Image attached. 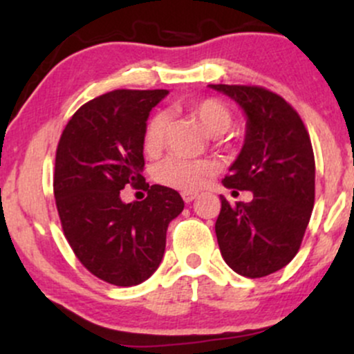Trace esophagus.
Masks as SVG:
<instances>
[{"mask_svg": "<svg viewBox=\"0 0 354 354\" xmlns=\"http://www.w3.org/2000/svg\"><path fill=\"white\" fill-rule=\"evenodd\" d=\"M183 200H185V203H191L196 200V193H183L181 194Z\"/></svg>", "mask_w": 354, "mask_h": 354, "instance_id": "1", "label": "esophagus"}]
</instances>
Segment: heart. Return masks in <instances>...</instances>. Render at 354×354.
<instances>
[{
  "label": "heart",
  "mask_w": 354,
  "mask_h": 354,
  "mask_svg": "<svg viewBox=\"0 0 354 354\" xmlns=\"http://www.w3.org/2000/svg\"><path fill=\"white\" fill-rule=\"evenodd\" d=\"M188 113L201 128L208 133L209 136H219L228 131L231 126V113L230 109L218 100H198L188 104ZM166 118L163 113H156L149 118L146 123L143 145L148 153L156 151L160 148L161 140H163ZM214 171V165L209 161H191L186 158L169 156L154 168V178L161 185L169 186V188L181 189L189 193V191L200 189L208 178Z\"/></svg>",
  "instance_id": "b5f03b06"
}]
</instances>
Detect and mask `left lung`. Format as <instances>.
Returning a JSON list of instances; mask_svg holds the SVG:
<instances>
[{
	"instance_id": "left-lung-1",
	"label": "left lung",
	"mask_w": 354,
	"mask_h": 354,
	"mask_svg": "<svg viewBox=\"0 0 354 354\" xmlns=\"http://www.w3.org/2000/svg\"><path fill=\"white\" fill-rule=\"evenodd\" d=\"M243 109L245 143L223 185L253 193L231 206L221 196L219 251L238 274L263 278L298 253L315 205V154L301 118L281 96L258 86L209 84ZM234 193V191H233Z\"/></svg>"
}]
</instances>
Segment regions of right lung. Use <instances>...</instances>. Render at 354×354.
Wrapping results in <instances>:
<instances>
[{"label": "right lung", "mask_w": 354, "mask_h": 354, "mask_svg": "<svg viewBox=\"0 0 354 354\" xmlns=\"http://www.w3.org/2000/svg\"><path fill=\"white\" fill-rule=\"evenodd\" d=\"M166 95L115 89L88 101L56 149L53 186L64 236L86 270L116 286H135L158 270L168 225L185 208L178 191L160 185L143 202L119 196L126 184L145 181L146 121Z\"/></svg>", "instance_id": "obj_1"}]
</instances>
